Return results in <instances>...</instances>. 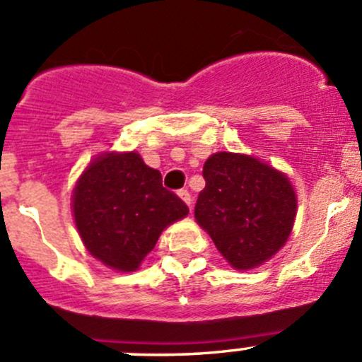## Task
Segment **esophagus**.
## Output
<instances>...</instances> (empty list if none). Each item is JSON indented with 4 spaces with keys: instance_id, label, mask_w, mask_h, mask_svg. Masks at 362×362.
I'll use <instances>...</instances> for the list:
<instances>
[{
    "instance_id": "obj_1",
    "label": "esophagus",
    "mask_w": 362,
    "mask_h": 362,
    "mask_svg": "<svg viewBox=\"0 0 362 362\" xmlns=\"http://www.w3.org/2000/svg\"><path fill=\"white\" fill-rule=\"evenodd\" d=\"M178 196H180V199H182V202H184L185 204H187V206H191V204H192V198H191V192H189L187 189H180V191H178Z\"/></svg>"
}]
</instances>
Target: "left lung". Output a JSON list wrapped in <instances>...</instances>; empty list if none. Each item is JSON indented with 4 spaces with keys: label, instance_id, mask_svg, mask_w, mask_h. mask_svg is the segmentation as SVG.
Segmentation results:
<instances>
[{
    "label": "left lung",
    "instance_id": "1",
    "mask_svg": "<svg viewBox=\"0 0 362 362\" xmlns=\"http://www.w3.org/2000/svg\"><path fill=\"white\" fill-rule=\"evenodd\" d=\"M203 177L194 217L233 268L252 269L282 249L298 208L286 175L252 156L217 152Z\"/></svg>",
    "mask_w": 362,
    "mask_h": 362
}]
</instances>
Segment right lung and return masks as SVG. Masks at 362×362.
<instances>
[{
  "label": "right lung",
  "instance_id": "1",
  "mask_svg": "<svg viewBox=\"0 0 362 362\" xmlns=\"http://www.w3.org/2000/svg\"><path fill=\"white\" fill-rule=\"evenodd\" d=\"M189 214L163 187L158 170L136 152L101 154L73 189V217L90 255L117 272H134L164 228Z\"/></svg>",
  "mask_w": 362,
  "mask_h": 362
}]
</instances>
